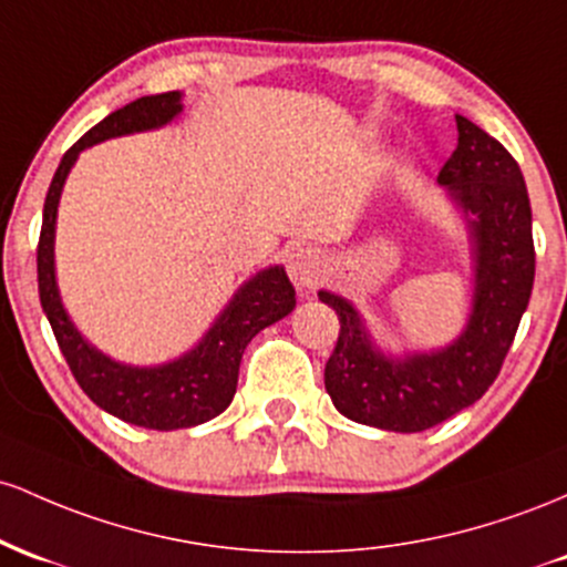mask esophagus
Wrapping results in <instances>:
<instances>
[{"instance_id": "obj_1", "label": "esophagus", "mask_w": 567, "mask_h": 567, "mask_svg": "<svg viewBox=\"0 0 567 567\" xmlns=\"http://www.w3.org/2000/svg\"><path fill=\"white\" fill-rule=\"evenodd\" d=\"M321 270L323 262L316 249L302 246V249H295L289 254V276L300 289H310L318 281V276H321Z\"/></svg>"}]
</instances>
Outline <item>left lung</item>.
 I'll return each mask as SVG.
<instances>
[{"mask_svg":"<svg viewBox=\"0 0 567 567\" xmlns=\"http://www.w3.org/2000/svg\"><path fill=\"white\" fill-rule=\"evenodd\" d=\"M457 146L439 184L468 216L476 254L474 308L453 346L385 359L353 305L318 291L340 321L323 383L337 410L355 423L415 434L466 410L498 378L536 276L533 216L517 161L472 120L455 114Z\"/></svg>","mask_w":567,"mask_h":567,"instance_id":"1","label":"left lung"}]
</instances>
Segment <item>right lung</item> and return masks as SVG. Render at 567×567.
<instances>
[{"label":"right lung","mask_w":567,"mask_h":567,"mask_svg":"<svg viewBox=\"0 0 567 567\" xmlns=\"http://www.w3.org/2000/svg\"><path fill=\"white\" fill-rule=\"evenodd\" d=\"M179 112V91L142 95V99L125 104L123 110L112 112L110 117L93 125L80 142L69 146L53 182H50L48 198H44L40 244H37L40 302L74 380L101 410L131 425L155 431L189 429V425H200L225 412L235 396L240 355L251 337L295 308V286L286 278L284 267H267L249 284L240 286L238 295L233 297V302L214 323L212 332L203 337L198 348L171 364L150 369L125 367L106 359L104 353L87 346V340H82L74 323L69 321L59 297V286H55L53 267L55 212H59V198L69 168L85 146L133 131L161 128Z\"/></svg>","instance_id":"add662e5"}]
</instances>
